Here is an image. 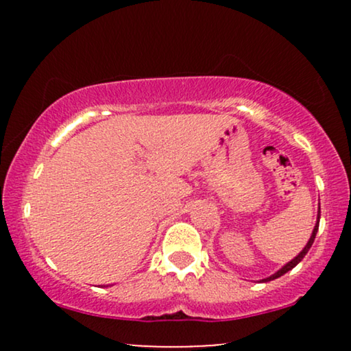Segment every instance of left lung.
Returning <instances> with one entry per match:
<instances>
[{"label": "left lung", "instance_id": "1", "mask_svg": "<svg viewBox=\"0 0 351 351\" xmlns=\"http://www.w3.org/2000/svg\"><path fill=\"white\" fill-rule=\"evenodd\" d=\"M319 217H321V208H318V215H316V223H315V228H313V232H311V237H310V239H308V243L305 244V247L302 249V251L297 254V256L292 258L291 262H287L285 267H281L280 270H278L276 273H273L271 276H268V278H265V280H262V282H267V281H273V280H276V278H280V276H282L285 275V273H287V271H291L292 268H294L297 263L299 262H302V258H304L305 256H306V252L310 251V247H311V244H313V241H315V237H316V233H318V227H319Z\"/></svg>", "mask_w": 351, "mask_h": 351}]
</instances>
